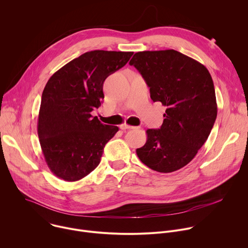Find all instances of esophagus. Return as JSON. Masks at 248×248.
Listing matches in <instances>:
<instances>
[{"mask_svg":"<svg viewBox=\"0 0 248 248\" xmlns=\"http://www.w3.org/2000/svg\"><path fill=\"white\" fill-rule=\"evenodd\" d=\"M120 128L122 129V130H128V129H135L136 127L135 126H130V125H127V124H122V125H120Z\"/></svg>","mask_w":248,"mask_h":248,"instance_id":"1","label":"esophagus"}]
</instances>
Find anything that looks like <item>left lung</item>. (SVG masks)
<instances>
[{
    "instance_id": "left-lung-1",
    "label": "left lung",
    "mask_w": 248,
    "mask_h": 248,
    "mask_svg": "<svg viewBox=\"0 0 248 248\" xmlns=\"http://www.w3.org/2000/svg\"><path fill=\"white\" fill-rule=\"evenodd\" d=\"M129 64L141 74L152 100L167 108L160 129L146 130V142L137 148V155L155 171H177L193 159L215 123L211 75L203 64L175 49L138 52Z\"/></svg>"
}]
</instances>
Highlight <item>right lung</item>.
I'll return each mask as SVG.
<instances>
[{
  "instance_id": "obj_1",
  "label": "right lung",
  "mask_w": 248,
  "mask_h": 248,
  "mask_svg": "<svg viewBox=\"0 0 248 248\" xmlns=\"http://www.w3.org/2000/svg\"><path fill=\"white\" fill-rule=\"evenodd\" d=\"M133 52L92 51L66 63L48 79L42 93L38 136L45 160L57 177L75 182L101 161L117 126L93 117L104 100V82L122 68Z\"/></svg>"
}]
</instances>
